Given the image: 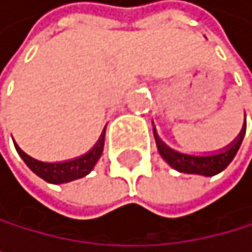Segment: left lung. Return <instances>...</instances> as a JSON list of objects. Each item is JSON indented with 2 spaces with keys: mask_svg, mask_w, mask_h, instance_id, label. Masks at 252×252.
<instances>
[{
  "mask_svg": "<svg viewBox=\"0 0 252 252\" xmlns=\"http://www.w3.org/2000/svg\"><path fill=\"white\" fill-rule=\"evenodd\" d=\"M246 132V126H243L242 132L235 139V142L232 143L229 148H225L224 151L218 155L212 156H192V155H185V153H178V151L172 150L167 147L165 143L159 139L156 131H155V139H156V145L161 156L167 161L173 169H177L178 172L183 173H197V175H205V177H212L216 173L222 172L227 165L232 162V159L235 158L237 151L243 142V137Z\"/></svg>",
  "mask_w": 252,
  "mask_h": 252,
  "instance_id": "obj_1",
  "label": "left lung"
}]
</instances>
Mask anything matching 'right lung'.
<instances>
[{"label": "right lung", "instance_id": "obj_1", "mask_svg": "<svg viewBox=\"0 0 252 252\" xmlns=\"http://www.w3.org/2000/svg\"><path fill=\"white\" fill-rule=\"evenodd\" d=\"M104 139H105V129L104 132L99 137V140L96 145L91 148L87 155H83L77 159H72V161H66V162H42L37 161V159L28 156L25 151H22L18 148V145H15L18 155L25 161V164L36 173L37 177H40L42 180L49 181V183H67V181H72L77 178H82L85 175L93 170L94 164L97 162V159L101 158L102 150H104Z\"/></svg>", "mask_w": 252, "mask_h": 252}]
</instances>
